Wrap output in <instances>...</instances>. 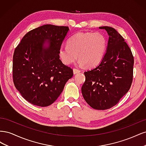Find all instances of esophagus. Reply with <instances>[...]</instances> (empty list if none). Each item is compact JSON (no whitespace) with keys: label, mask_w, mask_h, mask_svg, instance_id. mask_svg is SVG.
Returning a JSON list of instances; mask_svg holds the SVG:
<instances>
[{"label":"esophagus","mask_w":146,"mask_h":146,"mask_svg":"<svg viewBox=\"0 0 146 146\" xmlns=\"http://www.w3.org/2000/svg\"><path fill=\"white\" fill-rule=\"evenodd\" d=\"M80 72H81L80 70H79V69H76V68H74L73 69L74 74H78V73H80Z\"/></svg>","instance_id":"1"}]
</instances>
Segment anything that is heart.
<instances>
[{
  "instance_id": "heart-1",
  "label": "heart",
  "mask_w": 146,
  "mask_h": 146,
  "mask_svg": "<svg viewBox=\"0 0 146 146\" xmlns=\"http://www.w3.org/2000/svg\"><path fill=\"white\" fill-rule=\"evenodd\" d=\"M107 39L100 32H78L70 37L68 44H62L59 55L65 64H70L78 56L79 64L94 67L102 60L107 48Z\"/></svg>"
}]
</instances>
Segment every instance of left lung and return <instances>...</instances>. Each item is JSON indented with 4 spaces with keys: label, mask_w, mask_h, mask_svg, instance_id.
Returning a JSON list of instances; mask_svg holds the SVG:
<instances>
[{
    "label": "left lung",
    "mask_w": 146,
    "mask_h": 146,
    "mask_svg": "<svg viewBox=\"0 0 146 146\" xmlns=\"http://www.w3.org/2000/svg\"><path fill=\"white\" fill-rule=\"evenodd\" d=\"M107 50L95 68L84 72V99L92 108L104 110L116 105L129 91L133 80L134 58L131 49L117 31L108 26Z\"/></svg>",
    "instance_id": "1"
}]
</instances>
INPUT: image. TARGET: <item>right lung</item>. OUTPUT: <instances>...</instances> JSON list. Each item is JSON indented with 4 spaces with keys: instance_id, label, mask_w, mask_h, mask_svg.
<instances>
[{
    "instance_id": "add662e5",
    "label": "right lung",
    "mask_w": 146,
    "mask_h": 146,
    "mask_svg": "<svg viewBox=\"0 0 146 146\" xmlns=\"http://www.w3.org/2000/svg\"><path fill=\"white\" fill-rule=\"evenodd\" d=\"M69 29L46 24L30 31L15 48L13 78L21 96L47 107L58 99L73 70L60 60L59 48Z\"/></svg>"
}]
</instances>
